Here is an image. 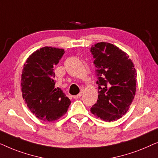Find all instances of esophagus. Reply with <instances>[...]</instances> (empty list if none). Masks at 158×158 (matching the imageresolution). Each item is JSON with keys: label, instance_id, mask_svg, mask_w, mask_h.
<instances>
[{"label": "esophagus", "instance_id": "obj_1", "mask_svg": "<svg viewBox=\"0 0 158 158\" xmlns=\"http://www.w3.org/2000/svg\"><path fill=\"white\" fill-rule=\"evenodd\" d=\"M81 96H82V93H80L79 94H77V95H76V96H73V98H74V99H77V98H81Z\"/></svg>", "mask_w": 158, "mask_h": 158}]
</instances>
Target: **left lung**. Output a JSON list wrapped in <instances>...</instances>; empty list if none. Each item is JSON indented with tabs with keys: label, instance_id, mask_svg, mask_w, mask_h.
Instances as JSON below:
<instances>
[{
	"label": "left lung",
	"instance_id": "obj_1",
	"mask_svg": "<svg viewBox=\"0 0 158 158\" xmlns=\"http://www.w3.org/2000/svg\"><path fill=\"white\" fill-rule=\"evenodd\" d=\"M90 52L98 85V100L90 112L105 122L117 120L127 113L135 98V64L126 52L110 43H97Z\"/></svg>",
	"mask_w": 158,
	"mask_h": 158
}]
</instances>
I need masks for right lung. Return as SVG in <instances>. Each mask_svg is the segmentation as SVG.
Here are the masks:
<instances>
[{"instance_id": "right-lung-1", "label": "right lung", "mask_w": 158, "mask_h": 158, "mask_svg": "<svg viewBox=\"0 0 158 158\" xmlns=\"http://www.w3.org/2000/svg\"><path fill=\"white\" fill-rule=\"evenodd\" d=\"M63 49L44 47L34 52L23 65L21 92L27 106L44 122L57 120L66 114L71 101L55 88L54 67L64 55Z\"/></svg>"}]
</instances>
